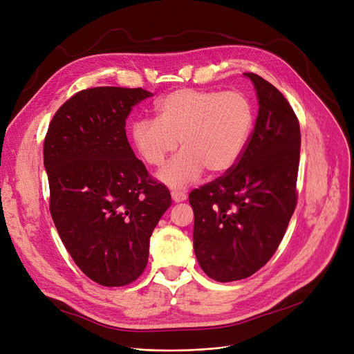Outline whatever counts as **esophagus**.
<instances>
[{
    "instance_id": "34e87169",
    "label": "esophagus",
    "mask_w": 354,
    "mask_h": 354,
    "mask_svg": "<svg viewBox=\"0 0 354 354\" xmlns=\"http://www.w3.org/2000/svg\"><path fill=\"white\" fill-rule=\"evenodd\" d=\"M171 195H172V199H174V202H176V203H179V202H183V201H186V198H187L186 192H183V190H176V189L171 192Z\"/></svg>"
}]
</instances>
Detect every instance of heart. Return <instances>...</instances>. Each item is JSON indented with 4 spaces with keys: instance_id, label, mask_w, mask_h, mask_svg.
<instances>
[{
    "instance_id": "obj_1",
    "label": "heart",
    "mask_w": 354,
    "mask_h": 354,
    "mask_svg": "<svg viewBox=\"0 0 354 354\" xmlns=\"http://www.w3.org/2000/svg\"><path fill=\"white\" fill-rule=\"evenodd\" d=\"M155 118H138L130 125V140L144 162L160 168L176 149L182 152L159 172L172 187L198 180L205 169L218 175L241 158L251 136L254 107L239 90L217 91L183 87L160 97Z\"/></svg>"
}]
</instances>
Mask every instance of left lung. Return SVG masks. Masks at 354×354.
<instances>
[{
  "label": "left lung",
  "mask_w": 354,
  "mask_h": 354,
  "mask_svg": "<svg viewBox=\"0 0 354 354\" xmlns=\"http://www.w3.org/2000/svg\"><path fill=\"white\" fill-rule=\"evenodd\" d=\"M259 115L239 162L189 194L199 266L218 282L239 281L264 267L297 207L299 121L282 93L255 73Z\"/></svg>",
  "instance_id": "left-lung-1"
}]
</instances>
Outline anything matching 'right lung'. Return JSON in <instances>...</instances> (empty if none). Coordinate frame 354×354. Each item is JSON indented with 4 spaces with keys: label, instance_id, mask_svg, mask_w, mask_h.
<instances>
[{
    "label": "right lung",
    "instance_id": "add662e5",
    "mask_svg": "<svg viewBox=\"0 0 354 354\" xmlns=\"http://www.w3.org/2000/svg\"><path fill=\"white\" fill-rule=\"evenodd\" d=\"M152 93L93 87L53 115L44 144L49 210L68 252L94 282L122 286L145 270L149 237L171 206L125 134V120Z\"/></svg>",
    "mask_w": 354,
    "mask_h": 354
}]
</instances>
